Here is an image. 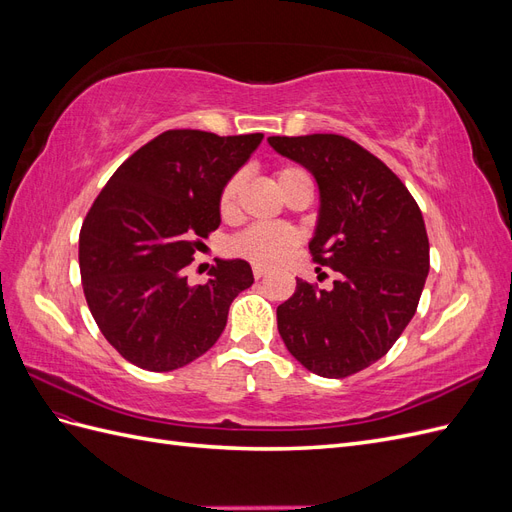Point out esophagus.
Wrapping results in <instances>:
<instances>
[{
  "label": "esophagus",
  "mask_w": 512,
  "mask_h": 512,
  "mask_svg": "<svg viewBox=\"0 0 512 512\" xmlns=\"http://www.w3.org/2000/svg\"><path fill=\"white\" fill-rule=\"evenodd\" d=\"M252 271H254V277H256V280H260V277H265L267 275V267H260V265H254L252 267Z\"/></svg>",
  "instance_id": "esophagus-1"
}]
</instances>
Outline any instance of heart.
<instances>
[{"mask_svg": "<svg viewBox=\"0 0 512 512\" xmlns=\"http://www.w3.org/2000/svg\"><path fill=\"white\" fill-rule=\"evenodd\" d=\"M305 175L301 168L297 166H284L275 173V183L277 188H282L286 181H290L292 177ZM243 185V177L241 175H232L220 192V200H218V209L222 213V218H232L237 213L239 207V192ZM301 243V237L297 230H292L288 226H265L258 224L243 230L241 235H237L235 239L230 241V252L250 260L252 265H260V267H275L284 262L294 250H297Z\"/></svg>", "mask_w": 512, "mask_h": 512, "instance_id": "1", "label": "heart"}]
</instances>
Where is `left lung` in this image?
<instances>
[{"label":"left lung","mask_w":512,"mask_h":512,"mask_svg":"<svg viewBox=\"0 0 512 512\" xmlns=\"http://www.w3.org/2000/svg\"><path fill=\"white\" fill-rule=\"evenodd\" d=\"M269 145L316 177L309 252L337 271L329 290L297 280L277 331L309 371L348 378L382 359L416 312L429 273L423 213L393 170L346 136H269Z\"/></svg>","instance_id":"1"}]
</instances>
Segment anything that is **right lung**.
<instances>
[{
	"mask_svg": "<svg viewBox=\"0 0 512 512\" xmlns=\"http://www.w3.org/2000/svg\"><path fill=\"white\" fill-rule=\"evenodd\" d=\"M262 134L168 130L123 162L87 211L79 235L83 292L98 329L123 359L173 371L222 335L228 307L254 284L245 260H215L209 282L183 269L220 226L224 183Z\"/></svg>",
	"mask_w": 512,
	"mask_h": 512,
	"instance_id": "obj_1",
	"label": "right lung"
}]
</instances>
